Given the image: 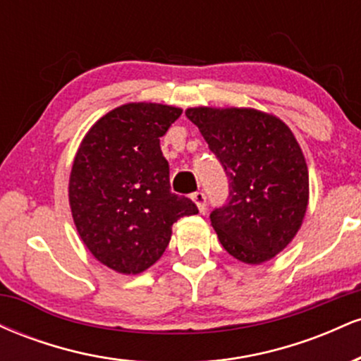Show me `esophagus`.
I'll use <instances>...</instances> for the list:
<instances>
[{"label":"esophagus","mask_w":361,"mask_h":361,"mask_svg":"<svg viewBox=\"0 0 361 361\" xmlns=\"http://www.w3.org/2000/svg\"><path fill=\"white\" fill-rule=\"evenodd\" d=\"M192 198H193L195 204H197L198 210H200V212L204 214L205 210H207V197H205V193L204 192H195L192 195Z\"/></svg>","instance_id":"obj_1"}]
</instances>
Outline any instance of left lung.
<instances>
[{"instance_id": "obj_1", "label": "left lung", "mask_w": 361, "mask_h": 361, "mask_svg": "<svg viewBox=\"0 0 361 361\" xmlns=\"http://www.w3.org/2000/svg\"><path fill=\"white\" fill-rule=\"evenodd\" d=\"M229 180V197L210 212L219 241L235 259L259 264L279 255L307 210L309 173L292 130L251 109H188Z\"/></svg>"}]
</instances>
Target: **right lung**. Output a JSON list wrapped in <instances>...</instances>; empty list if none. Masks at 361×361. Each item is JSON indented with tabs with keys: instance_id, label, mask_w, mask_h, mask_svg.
<instances>
[{
	"instance_id": "1",
	"label": "right lung",
	"mask_w": 361,
	"mask_h": 361,
	"mask_svg": "<svg viewBox=\"0 0 361 361\" xmlns=\"http://www.w3.org/2000/svg\"><path fill=\"white\" fill-rule=\"evenodd\" d=\"M181 110L128 103L111 110L82 139L69 178V204L82 243L98 261L137 275L168 247L171 226L198 214L169 185L163 137Z\"/></svg>"
}]
</instances>
